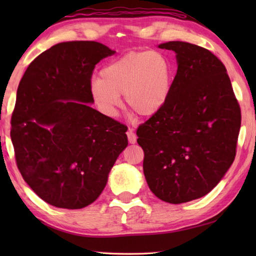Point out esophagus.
Here are the masks:
<instances>
[{
  "label": "esophagus",
  "instance_id": "esophagus-1",
  "mask_svg": "<svg viewBox=\"0 0 256 256\" xmlns=\"http://www.w3.org/2000/svg\"><path fill=\"white\" fill-rule=\"evenodd\" d=\"M126 134H128V142L131 144H134L136 142V133L133 132V130L132 128H128V131L126 132Z\"/></svg>",
  "mask_w": 256,
  "mask_h": 256
}]
</instances>
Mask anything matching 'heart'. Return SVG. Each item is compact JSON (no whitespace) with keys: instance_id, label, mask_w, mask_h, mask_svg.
Wrapping results in <instances>:
<instances>
[{"instance_id":"1","label":"heart","mask_w":256,"mask_h":256,"mask_svg":"<svg viewBox=\"0 0 256 256\" xmlns=\"http://www.w3.org/2000/svg\"><path fill=\"white\" fill-rule=\"evenodd\" d=\"M94 78L90 94L104 114L114 116L122 104L142 118L157 114L170 97L172 71L170 60L159 52L132 50L102 68Z\"/></svg>"}]
</instances>
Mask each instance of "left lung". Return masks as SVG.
<instances>
[{"mask_svg": "<svg viewBox=\"0 0 256 256\" xmlns=\"http://www.w3.org/2000/svg\"><path fill=\"white\" fill-rule=\"evenodd\" d=\"M174 50L177 73L164 106L136 130L144 172L156 196L180 204L204 196L236 156L240 107L227 70L214 54L185 42Z\"/></svg>", "mask_w": 256, "mask_h": 256, "instance_id": "obj_1", "label": "left lung"}]
</instances>
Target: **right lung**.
Wrapping results in <instances>:
<instances>
[{"mask_svg":"<svg viewBox=\"0 0 256 256\" xmlns=\"http://www.w3.org/2000/svg\"><path fill=\"white\" fill-rule=\"evenodd\" d=\"M114 53L97 42H60L38 55L20 81L10 133L16 166L50 206L92 204L128 146L126 125L89 105L94 66Z\"/></svg>","mask_w":256,"mask_h":256,"instance_id":"right-lung-1","label":"right lung"}]
</instances>
